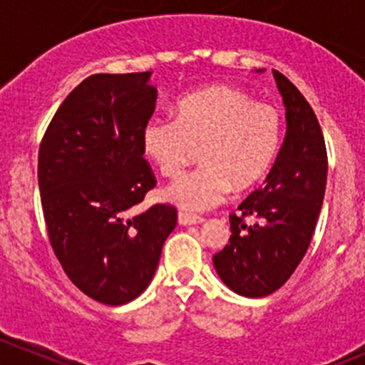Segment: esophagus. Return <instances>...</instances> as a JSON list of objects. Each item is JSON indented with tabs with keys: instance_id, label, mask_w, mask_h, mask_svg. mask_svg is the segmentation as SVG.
Here are the masks:
<instances>
[{
	"instance_id": "obj_1",
	"label": "esophagus",
	"mask_w": 365,
	"mask_h": 365,
	"mask_svg": "<svg viewBox=\"0 0 365 365\" xmlns=\"http://www.w3.org/2000/svg\"><path fill=\"white\" fill-rule=\"evenodd\" d=\"M205 219L200 217V215H192V214H187V212H180L178 214V222L182 226H190V225H201Z\"/></svg>"
}]
</instances>
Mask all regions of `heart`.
<instances>
[{
  "label": "heart",
  "instance_id": "heart-1",
  "mask_svg": "<svg viewBox=\"0 0 365 365\" xmlns=\"http://www.w3.org/2000/svg\"><path fill=\"white\" fill-rule=\"evenodd\" d=\"M282 140V115L228 85H210L176 103L175 119L155 115L143 128V150L164 176H178L200 146L201 165L162 190L183 210L201 212L244 190L271 168Z\"/></svg>",
  "mask_w": 365,
  "mask_h": 365
}]
</instances>
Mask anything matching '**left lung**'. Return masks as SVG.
<instances>
[{
  "label": "left lung",
  "instance_id": "obj_1",
  "mask_svg": "<svg viewBox=\"0 0 365 365\" xmlns=\"http://www.w3.org/2000/svg\"><path fill=\"white\" fill-rule=\"evenodd\" d=\"M257 73H264L257 69ZM285 107V139L262 189L230 215V244L214 255L222 284L246 298L272 294L305 257L327 189V146L309 101L272 69ZM244 217H250L247 225Z\"/></svg>",
  "mask_w": 365,
  "mask_h": 365
}]
</instances>
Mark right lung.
<instances>
[{
    "instance_id": "obj_1",
    "label": "right lung",
    "mask_w": 365,
    "mask_h": 365,
    "mask_svg": "<svg viewBox=\"0 0 365 365\" xmlns=\"http://www.w3.org/2000/svg\"><path fill=\"white\" fill-rule=\"evenodd\" d=\"M151 71L93 74L63 100L38 150V190L49 242L69 280L118 307L151 284L176 226L171 205L128 210L155 187L143 128L157 101Z\"/></svg>"
}]
</instances>
